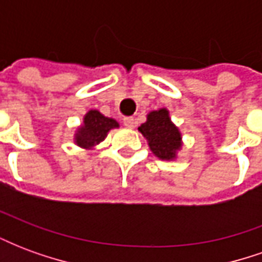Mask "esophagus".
<instances>
[{
	"label": "esophagus",
	"instance_id": "1",
	"mask_svg": "<svg viewBox=\"0 0 262 262\" xmlns=\"http://www.w3.org/2000/svg\"><path fill=\"white\" fill-rule=\"evenodd\" d=\"M123 125H125L126 127H129V129H133V127H135V119H133V118H125V119H123Z\"/></svg>",
	"mask_w": 262,
	"mask_h": 262
}]
</instances>
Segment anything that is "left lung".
<instances>
[{
    "label": "left lung",
    "instance_id": "1",
    "mask_svg": "<svg viewBox=\"0 0 262 262\" xmlns=\"http://www.w3.org/2000/svg\"><path fill=\"white\" fill-rule=\"evenodd\" d=\"M139 132L147 140L151 153L160 160L172 161L182 148V135L178 126L171 120L170 111L160 108L150 111L147 119L140 125Z\"/></svg>",
    "mask_w": 262,
    "mask_h": 262
}]
</instances>
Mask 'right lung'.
Listing matches in <instances>:
<instances>
[{"label":"right lung","instance_id":"add662e5","mask_svg":"<svg viewBox=\"0 0 262 262\" xmlns=\"http://www.w3.org/2000/svg\"><path fill=\"white\" fill-rule=\"evenodd\" d=\"M119 127V122L108 118L97 109H90L74 133V143L81 148L92 150L108 136L109 130Z\"/></svg>","mask_w":262,"mask_h":262}]
</instances>
